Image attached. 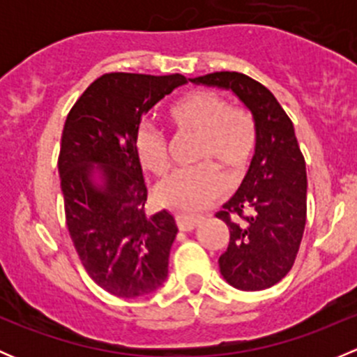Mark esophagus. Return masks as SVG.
Masks as SVG:
<instances>
[{
	"label": "esophagus",
	"instance_id": "obj_1",
	"mask_svg": "<svg viewBox=\"0 0 357 357\" xmlns=\"http://www.w3.org/2000/svg\"><path fill=\"white\" fill-rule=\"evenodd\" d=\"M202 222L200 215H186V214H176V225L181 231H192Z\"/></svg>",
	"mask_w": 357,
	"mask_h": 357
}]
</instances>
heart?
Masks as SVG:
<instances>
[{
    "label": "heart",
    "mask_w": 357,
    "mask_h": 357,
    "mask_svg": "<svg viewBox=\"0 0 357 357\" xmlns=\"http://www.w3.org/2000/svg\"><path fill=\"white\" fill-rule=\"evenodd\" d=\"M167 115L178 135L199 136L195 162L202 165L169 176L158 185L157 199L174 211H202L226 192L221 170L236 178L250 165L257 149V124L247 109L229 105L225 96L207 89L190 91ZM135 149L146 171L155 176L167 174L171 152L162 132L142 124L136 131Z\"/></svg>",
    "instance_id": "heart-1"
}]
</instances>
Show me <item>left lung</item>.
<instances>
[{
	"mask_svg": "<svg viewBox=\"0 0 357 357\" xmlns=\"http://www.w3.org/2000/svg\"><path fill=\"white\" fill-rule=\"evenodd\" d=\"M192 82L231 89L255 119L257 149L250 167L238 192L215 214L229 229L219 269L235 289H269L294 266L307 214L305 160L294 124L275 95L245 74L212 72Z\"/></svg>",
	"mask_w": 357,
	"mask_h": 357,
	"instance_id": "8db88e82",
	"label": "left lung"
}]
</instances>
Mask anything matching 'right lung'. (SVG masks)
Returning <instances> with one entry per match:
<instances>
[{
    "label": "right lung",
    "instance_id": "add662e5",
    "mask_svg": "<svg viewBox=\"0 0 357 357\" xmlns=\"http://www.w3.org/2000/svg\"><path fill=\"white\" fill-rule=\"evenodd\" d=\"M185 82L181 74H103L63 126L59 172L68 235L86 273L115 297H142L167 278L178 226L167 211L145 214L135 136L143 115ZM95 163L103 187L91 179Z\"/></svg>",
    "mask_w": 357,
    "mask_h": 357
}]
</instances>
